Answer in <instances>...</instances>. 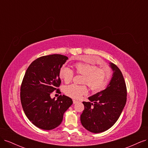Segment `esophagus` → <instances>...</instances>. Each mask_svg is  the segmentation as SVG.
<instances>
[{"mask_svg": "<svg viewBox=\"0 0 148 148\" xmlns=\"http://www.w3.org/2000/svg\"><path fill=\"white\" fill-rule=\"evenodd\" d=\"M78 101H76V100H73V104H76V103H77Z\"/></svg>", "mask_w": 148, "mask_h": 148, "instance_id": "esophagus-1", "label": "esophagus"}]
</instances>
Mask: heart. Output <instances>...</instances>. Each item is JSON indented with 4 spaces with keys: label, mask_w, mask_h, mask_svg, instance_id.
Returning <instances> with one entry per match:
<instances>
[{
    "label": "heart",
    "mask_w": 148,
    "mask_h": 148,
    "mask_svg": "<svg viewBox=\"0 0 148 148\" xmlns=\"http://www.w3.org/2000/svg\"><path fill=\"white\" fill-rule=\"evenodd\" d=\"M76 73L82 75V83L86 84L92 91L98 92L104 89L110 78V71L97 67L88 62H77L74 65ZM73 71L65 65H62L59 70V77L65 83H69L73 78ZM65 95L71 98L79 99L88 93L85 84H70L64 88Z\"/></svg>",
    "instance_id": "1"
}]
</instances>
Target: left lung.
Instances as JSON below:
<instances>
[{
	"label": "left lung",
	"instance_id": "left-lung-1",
	"mask_svg": "<svg viewBox=\"0 0 148 148\" xmlns=\"http://www.w3.org/2000/svg\"><path fill=\"white\" fill-rule=\"evenodd\" d=\"M114 73L104 90L83 102L84 109L80 116L83 126L94 133L104 132L119 119L127 102V86L123 75L117 65L110 63Z\"/></svg>",
	"mask_w": 148,
	"mask_h": 148
}]
</instances>
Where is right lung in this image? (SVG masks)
<instances>
[{
    "label": "right lung",
    "mask_w": 148,
    "mask_h": 148,
    "mask_svg": "<svg viewBox=\"0 0 148 148\" xmlns=\"http://www.w3.org/2000/svg\"><path fill=\"white\" fill-rule=\"evenodd\" d=\"M69 58L52 54L38 58L26 71L20 89L22 107L27 118L36 127L51 130L60 125L65 112L72 99L60 95L55 100L51 94L60 91L59 70Z\"/></svg>",
    "instance_id": "1"
}]
</instances>
